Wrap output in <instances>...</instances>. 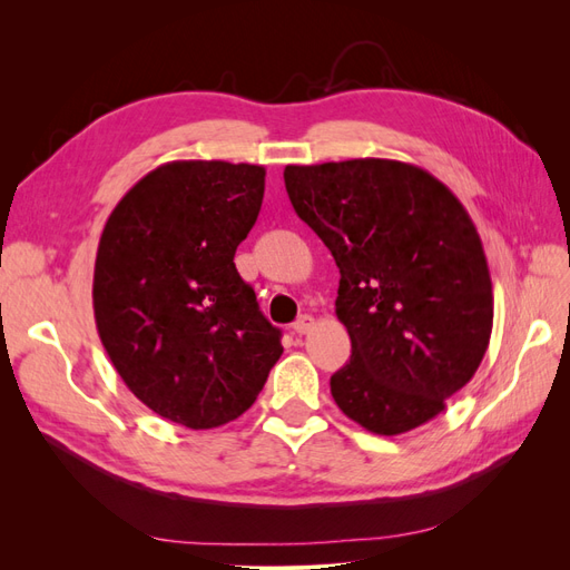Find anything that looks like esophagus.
I'll list each match as a JSON object with an SVG mask.
<instances>
[{"label": "esophagus", "mask_w": 570, "mask_h": 570, "mask_svg": "<svg viewBox=\"0 0 570 570\" xmlns=\"http://www.w3.org/2000/svg\"><path fill=\"white\" fill-rule=\"evenodd\" d=\"M314 325H316L314 316H299L295 323H292V331H295L297 335H306Z\"/></svg>", "instance_id": "1"}]
</instances>
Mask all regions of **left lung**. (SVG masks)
<instances>
[{
    "instance_id": "left-lung-1",
    "label": "left lung",
    "mask_w": 570,
    "mask_h": 570,
    "mask_svg": "<svg viewBox=\"0 0 570 570\" xmlns=\"http://www.w3.org/2000/svg\"><path fill=\"white\" fill-rule=\"evenodd\" d=\"M297 216L335 256V314L352 340L331 377L342 413L375 435L433 421L475 375L494 318L480 235L454 193L392 159L285 166Z\"/></svg>"
}]
</instances>
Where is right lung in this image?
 Instances as JSON below:
<instances>
[{
  "instance_id": "add662e5",
  "label": "right lung",
  "mask_w": 570,
  "mask_h": 570,
  "mask_svg": "<svg viewBox=\"0 0 570 570\" xmlns=\"http://www.w3.org/2000/svg\"><path fill=\"white\" fill-rule=\"evenodd\" d=\"M264 185V166L168 161L128 189L99 237V340L137 400L185 428L243 416L283 354L233 262Z\"/></svg>"
}]
</instances>
